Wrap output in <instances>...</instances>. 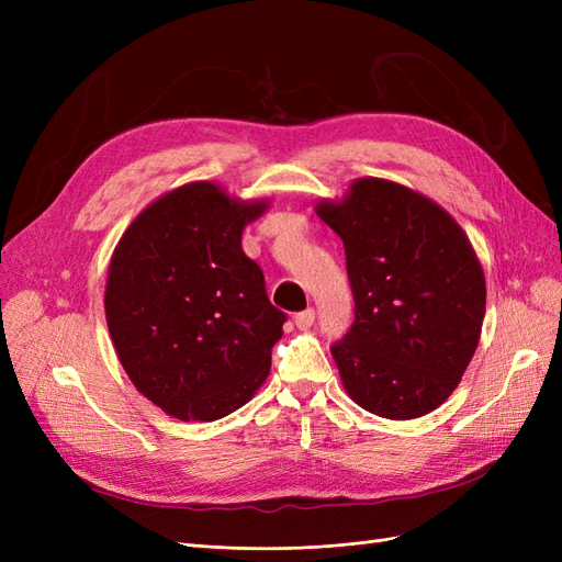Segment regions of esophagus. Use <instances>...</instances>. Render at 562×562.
Wrapping results in <instances>:
<instances>
[{
    "label": "esophagus",
    "instance_id": "1",
    "mask_svg": "<svg viewBox=\"0 0 562 562\" xmlns=\"http://www.w3.org/2000/svg\"><path fill=\"white\" fill-rule=\"evenodd\" d=\"M314 318H316L314 310H304V312H297L293 321H295V326H297V328H310L312 323H314Z\"/></svg>",
    "mask_w": 562,
    "mask_h": 562
}]
</instances>
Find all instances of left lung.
Wrapping results in <instances>:
<instances>
[{
  "label": "left lung",
  "instance_id": "1",
  "mask_svg": "<svg viewBox=\"0 0 562 562\" xmlns=\"http://www.w3.org/2000/svg\"><path fill=\"white\" fill-rule=\"evenodd\" d=\"M316 213L347 255L353 323L330 351L349 396L386 419L436 411L462 380L485 316L467 234L431 199L378 178Z\"/></svg>",
  "mask_w": 562,
  "mask_h": 562
}]
</instances>
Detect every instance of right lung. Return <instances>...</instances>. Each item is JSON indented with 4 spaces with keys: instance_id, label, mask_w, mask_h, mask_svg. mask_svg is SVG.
<instances>
[{
    "instance_id": "right-lung-1",
    "label": "right lung",
    "mask_w": 562,
    "mask_h": 562,
    "mask_svg": "<svg viewBox=\"0 0 562 562\" xmlns=\"http://www.w3.org/2000/svg\"><path fill=\"white\" fill-rule=\"evenodd\" d=\"M267 203L192 182L147 206L119 241L105 316L116 356L143 396L178 419L241 407L271 366L285 314L241 248Z\"/></svg>"
}]
</instances>
